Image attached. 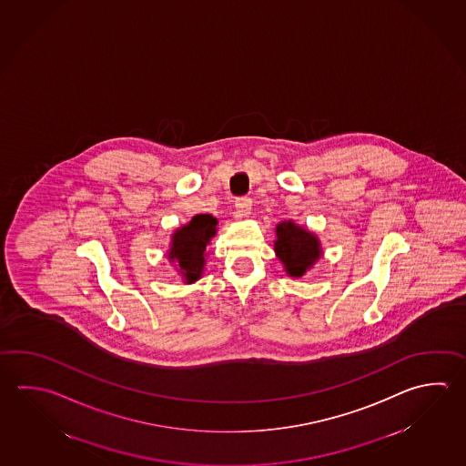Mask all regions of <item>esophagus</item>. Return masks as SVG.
I'll use <instances>...</instances> for the list:
<instances>
[{"instance_id":"1","label":"esophagus","mask_w":466,"mask_h":466,"mask_svg":"<svg viewBox=\"0 0 466 466\" xmlns=\"http://www.w3.org/2000/svg\"><path fill=\"white\" fill-rule=\"evenodd\" d=\"M251 207H253V202H251V198H249V197H239V198H237V202H235L237 217H239V218H243V217H249V213H251Z\"/></svg>"}]
</instances>
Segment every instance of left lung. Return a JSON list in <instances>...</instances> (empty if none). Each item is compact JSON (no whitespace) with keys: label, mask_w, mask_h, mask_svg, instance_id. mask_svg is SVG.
I'll list each match as a JSON object with an SVG mask.
<instances>
[{"label":"left lung","mask_w":466,"mask_h":466,"mask_svg":"<svg viewBox=\"0 0 466 466\" xmlns=\"http://www.w3.org/2000/svg\"><path fill=\"white\" fill-rule=\"evenodd\" d=\"M276 237L274 251L290 278H302L322 258L317 235L294 221H280L276 227Z\"/></svg>","instance_id":"8db88e82"}]
</instances>
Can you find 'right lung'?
I'll use <instances>...</instances> for the list:
<instances>
[{"label":"right lung","mask_w":466,"mask_h":466,"mask_svg":"<svg viewBox=\"0 0 466 466\" xmlns=\"http://www.w3.org/2000/svg\"><path fill=\"white\" fill-rule=\"evenodd\" d=\"M217 225L218 221L210 213H200L172 235L167 258L177 266L187 284L202 278L207 245L217 235Z\"/></svg>","instance_id":"add662e5"}]
</instances>
